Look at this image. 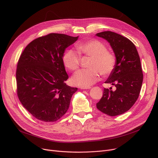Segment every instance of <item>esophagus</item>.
<instances>
[{
    "label": "esophagus",
    "instance_id": "34e87169",
    "mask_svg": "<svg viewBox=\"0 0 158 158\" xmlns=\"http://www.w3.org/2000/svg\"><path fill=\"white\" fill-rule=\"evenodd\" d=\"M80 89H91V87H80Z\"/></svg>",
    "mask_w": 158,
    "mask_h": 158
}]
</instances>
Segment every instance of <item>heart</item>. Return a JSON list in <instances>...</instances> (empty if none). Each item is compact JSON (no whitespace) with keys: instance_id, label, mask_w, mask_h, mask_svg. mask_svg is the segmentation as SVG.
<instances>
[{"instance_id":"1","label":"heart","mask_w":158,"mask_h":158,"mask_svg":"<svg viewBox=\"0 0 158 158\" xmlns=\"http://www.w3.org/2000/svg\"><path fill=\"white\" fill-rule=\"evenodd\" d=\"M77 51L68 49L62 55L63 64L67 69L74 71L78 69L80 56H91L88 69H81L72 78L73 83L80 87H89L98 81L101 73L109 75L114 71L116 58L114 53L107 50L102 42L92 39L81 42L76 45Z\"/></svg>"}]
</instances>
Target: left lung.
Here are the masks:
<instances>
[{
    "label": "left lung",
    "instance_id": "1",
    "mask_svg": "<svg viewBox=\"0 0 158 158\" xmlns=\"http://www.w3.org/2000/svg\"><path fill=\"white\" fill-rule=\"evenodd\" d=\"M96 35L108 41L116 58L115 68L106 81L116 91L104 88L96 107L109 116H118L129 110L138 98L143 78L139 56L135 45L121 35L107 31Z\"/></svg>",
    "mask_w": 158,
    "mask_h": 158
}]
</instances>
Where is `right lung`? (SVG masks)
<instances>
[{
    "mask_svg": "<svg viewBox=\"0 0 158 158\" xmlns=\"http://www.w3.org/2000/svg\"><path fill=\"white\" fill-rule=\"evenodd\" d=\"M78 36L49 33L30 42L19 58L16 71L17 93L24 107L35 118L54 122L69 107L77 88L68 79L62 57Z\"/></svg>",
    "mask_w": 158,
    "mask_h": 158,
    "instance_id": "add662e5",
    "label": "right lung"
}]
</instances>
